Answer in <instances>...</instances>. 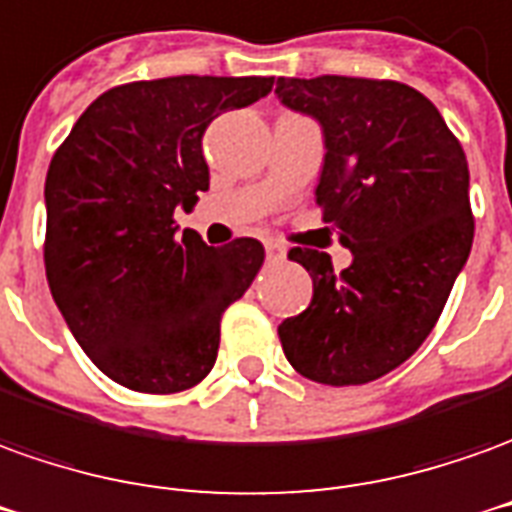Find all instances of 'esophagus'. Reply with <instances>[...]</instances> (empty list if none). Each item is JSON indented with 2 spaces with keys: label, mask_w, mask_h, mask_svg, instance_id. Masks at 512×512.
Wrapping results in <instances>:
<instances>
[{
  "label": "esophagus",
  "mask_w": 512,
  "mask_h": 512,
  "mask_svg": "<svg viewBox=\"0 0 512 512\" xmlns=\"http://www.w3.org/2000/svg\"><path fill=\"white\" fill-rule=\"evenodd\" d=\"M266 255L268 260L280 263V260H285V246H282L280 241H266Z\"/></svg>",
  "instance_id": "esophagus-1"
}]
</instances>
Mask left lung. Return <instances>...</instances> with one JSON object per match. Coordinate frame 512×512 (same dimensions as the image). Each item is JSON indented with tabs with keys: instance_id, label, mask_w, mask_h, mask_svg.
<instances>
[{
	"instance_id": "obj_1",
	"label": "left lung",
	"mask_w": 512,
	"mask_h": 512,
	"mask_svg": "<svg viewBox=\"0 0 512 512\" xmlns=\"http://www.w3.org/2000/svg\"><path fill=\"white\" fill-rule=\"evenodd\" d=\"M282 105L324 127L321 219L355 255L293 246L313 277V302L280 324L282 352L321 385H366L402 366L441 318L474 241L468 163L424 94L396 80H277Z\"/></svg>"
}]
</instances>
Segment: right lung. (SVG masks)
<instances>
[{"instance_id": "obj_1", "label": "right lung", "mask_w": 512, "mask_h": 512, "mask_svg": "<svg viewBox=\"0 0 512 512\" xmlns=\"http://www.w3.org/2000/svg\"><path fill=\"white\" fill-rule=\"evenodd\" d=\"M271 77H163L88 105L46 171L44 266L52 299L94 366L130 391L180 393L210 374L221 316L266 260L255 238L177 235L210 171L202 135Z\"/></svg>"}]
</instances>
